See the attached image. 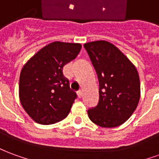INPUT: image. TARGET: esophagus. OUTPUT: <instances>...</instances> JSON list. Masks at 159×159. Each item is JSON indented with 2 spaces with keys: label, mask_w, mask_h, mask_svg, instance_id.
<instances>
[{
  "label": "esophagus",
  "mask_w": 159,
  "mask_h": 159,
  "mask_svg": "<svg viewBox=\"0 0 159 159\" xmlns=\"http://www.w3.org/2000/svg\"><path fill=\"white\" fill-rule=\"evenodd\" d=\"M77 96L79 97V98H81V97L83 96V91L79 90V91L77 92Z\"/></svg>",
  "instance_id": "1"
}]
</instances>
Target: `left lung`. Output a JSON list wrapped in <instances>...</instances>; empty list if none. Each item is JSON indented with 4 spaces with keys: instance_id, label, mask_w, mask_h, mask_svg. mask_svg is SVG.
Returning <instances> with one entry per match:
<instances>
[{
    "instance_id": "obj_1",
    "label": "left lung",
    "mask_w": 159,
    "mask_h": 159,
    "mask_svg": "<svg viewBox=\"0 0 159 159\" xmlns=\"http://www.w3.org/2000/svg\"><path fill=\"white\" fill-rule=\"evenodd\" d=\"M96 70L100 100L88 111L89 119L102 128L120 126L136 109L140 97L135 66L117 47L107 41L84 44Z\"/></svg>"
}]
</instances>
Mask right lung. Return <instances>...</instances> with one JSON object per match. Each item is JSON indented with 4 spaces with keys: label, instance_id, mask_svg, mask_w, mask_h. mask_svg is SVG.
Masks as SVG:
<instances>
[{
    "label": "right lung",
    "instance_id": "right-lung-1",
    "mask_svg": "<svg viewBox=\"0 0 159 159\" xmlns=\"http://www.w3.org/2000/svg\"><path fill=\"white\" fill-rule=\"evenodd\" d=\"M80 43L53 42L26 62L19 76L20 103L36 123L44 125L65 119L76 98L63 76V67L76 58Z\"/></svg>",
    "mask_w": 159,
    "mask_h": 159
}]
</instances>
